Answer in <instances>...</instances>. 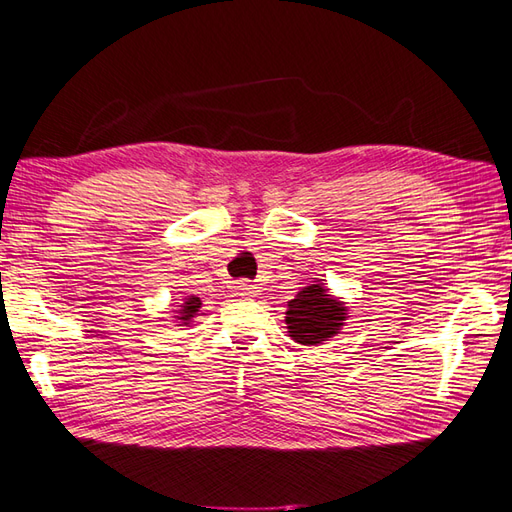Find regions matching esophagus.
Returning a JSON list of instances; mask_svg holds the SVG:
<instances>
[{
	"mask_svg": "<svg viewBox=\"0 0 512 512\" xmlns=\"http://www.w3.org/2000/svg\"><path fill=\"white\" fill-rule=\"evenodd\" d=\"M235 288H237V294H242L244 299H253V296H257V292H259V290L255 288V285H253V283H248V281L237 283Z\"/></svg>",
	"mask_w": 512,
	"mask_h": 512,
	"instance_id": "1",
	"label": "esophagus"
}]
</instances>
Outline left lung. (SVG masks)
<instances>
[{
    "instance_id": "1",
    "label": "left lung",
    "mask_w": 512,
    "mask_h": 512,
    "mask_svg": "<svg viewBox=\"0 0 512 512\" xmlns=\"http://www.w3.org/2000/svg\"><path fill=\"white\" fill-rule=\"evenodd\" d=\"M347 305L329 294L323 283H312L288 301L285 312V325L294 342L305 347H316L325 340L340 334V329L347 320Z\"/></svg>"
}]
</instances>
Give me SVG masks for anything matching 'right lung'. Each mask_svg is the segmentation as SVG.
Masks as SVG:
<instances>
[{
  "instance_id": "right-lung-1",
  "label": "right lung",
  "mask_w": 512,
  "mask_h": 512,
  "mask_svg": "<svg viewBox=\"0 0 512 512\" xmlns=\"http://www.w3.org/2000/svg\"><path fill=\"white\" fill-rule=\"evenodd\" d=\"M200 305H202V301L198 299V296H185V299L181 301V305H176V310H174V320H176V327H189L192 325V320H194V316L198 314V310H200Z\"/></svg>"
}]
</instances>
